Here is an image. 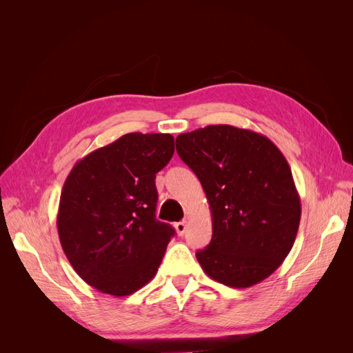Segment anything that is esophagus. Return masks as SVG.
I'll return each mask as SVG.
<instances>
[{
  "instance_id": "1",
  "label": "esophagus",
  "mask_w": 353,
  "mask_h": 353,
  "mask_svg": "<svg viewBox=\"0 0 353 353\" xmlns=\"http://www.w3.org/2000/svg\"><path fill=\"white\" fill-rule=\"evenodd\" d=\"M175 228H176V232L179 234V236H183V234L185 232V228H187V223H185V221L176 222V223H175Z\"/></svg>"
}]
</instances>
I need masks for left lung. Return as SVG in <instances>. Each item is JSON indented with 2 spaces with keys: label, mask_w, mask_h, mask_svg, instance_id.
I'll list each match as a JSON object with an SVG mask.
<instances>
[{
  "label": "left lung",
  "mask_w": 353,
  "mask_h": 353,
  "mask_svg": "<svg viewBox=\"0 0 353 353\" xmlns=\"http://www.w3.org/2000/svg\"><path fill=\"white\" fill-rule=\"evenodd\" d=\"M176 153L197 175L212 213V240L196 258L212 280L252 287L290 253L301 197L285 157L270 138L231 125L176 137Z\"/></svg>",
  "instance_id": "8db88e82"
}]
</instances>
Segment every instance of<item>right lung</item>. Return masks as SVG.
<instances>
[{
	"mask_svg": "<svg viewBox=\"0 0 353 353\" xmlns=\"http://www.w3.org/2000/svg\"><path fill=\"white\" fill-rule=\"evenodd\" d=\"M174 150L170 134H125L68 175L59 239L73 270L99 292L132 294L156 275L175 230L156 219L154 179Z\"/></svg>",
	"mask_w": 353,
	"mask_h": 353,
	"instance_id": "1",
	"label": "right lung"
}]
</instances>
